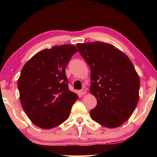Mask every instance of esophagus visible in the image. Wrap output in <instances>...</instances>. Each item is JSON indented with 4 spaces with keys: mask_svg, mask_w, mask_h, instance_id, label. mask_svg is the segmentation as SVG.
<instances>
[{
    "mask_svg": "<svg viewBox=\"0 0 157 157\" xmlns=\"http://www.w3.org/2000/svg\"><path fill=\"white\" fill-rule=\"evenodd\" d=\"M79 94H80V95H85L86 94V90H84V89H82L79 91Z\"/></svg>",
    "mask_w": 157,
    "mask_h": 157,
    "instance_id": "1",
    "label": "esophagus"
}]
</instances>
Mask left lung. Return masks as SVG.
<instances>
[{
	"label": "left lung",
	"mask_w": 157,
	"mask_h": 157,
	"mask_svg": "<svg viewBox=\"0 0 157 157\" xmlns=\"http://www.w3.org/2000/svg\"><path fill=\"white\" fill-rule=\"evenodd\" d=\"M77 47L91 68L90 92L97 100L90 116L107 128L121 126L134 112L139 98L140 79L134 65L110 44L88 42Z\"/></svg>",
	"instance_id": "left-lung-1"
}]
</instances>
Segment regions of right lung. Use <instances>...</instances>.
<instances>
[{"label":"right lung","mask_w":157,"mask_h":157,"mask_svg":"<svg viewBox=\"0 0 157 157\" xmlns=\"http://www.w3.org/2000/svg\"><path fill=\"white\" fill-rule=\"evenodd\" d=\"M78 52L71 44L44 49L30 58L18 79L21 104L29 119L42 129L67 120L78 96L68 87L66 66Z\"/></svg>","instance_id":"1"}]
</instances>
